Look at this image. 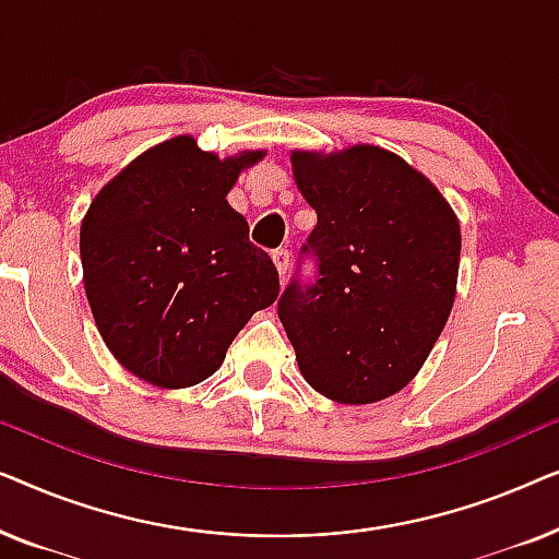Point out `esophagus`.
<instances>
[{"label":"esophagus","instance_id":"esophagus-1","mask_svg":"<svg viewBox=\"0 0 559 559\" xmlns=\"http://www.w3.org/2000/svg\"><path fill=\"white\" fill-rule=\"evenodd\" d=\"M272 262H274V266H277L280 277H285V272L289 266V251L287 249H274L272 251Z\"/></svg>","mask_w":559,"mask_h":559}]
</instances>
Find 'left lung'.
<instances>
[{"instance_id":"obj_1","label":"left lung","mask_w":559,"mask_h":559,"mask_svg":"<svg viewBox=\"0 0 559 559\" xmlns=\"http://www.w3.org/2000/svg\"><path fill=\"white\" fill-rule=\"evenodd\" d=\"M293 170L318 213L300 249L316 259V280L295 274L277 302L297 364L328 400H386L415 379L448 323L461 226L423 173L371 144L295 152Z\"/></svg>"}]
</instances>
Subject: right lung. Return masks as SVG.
<instances>
[{
    "label": "right lung",
    "mask_w": 559,
    "mask_h": 559,
    "mask_svg": "<svg viewBox=\"0 0 559 559\" xmlns=\"http://www.w3.org/2000/svg\"><path fill=\"white\" fill-rule=\"evenodd\" d=\"M264 152L218 159L175 136L127 165L81 226L83 285L117 361L182 389L224 364L236 333L280 295L272 259L226 201Z\"/></svg>",
    "instance_id": "right-lung-1"
}]
</instances>
